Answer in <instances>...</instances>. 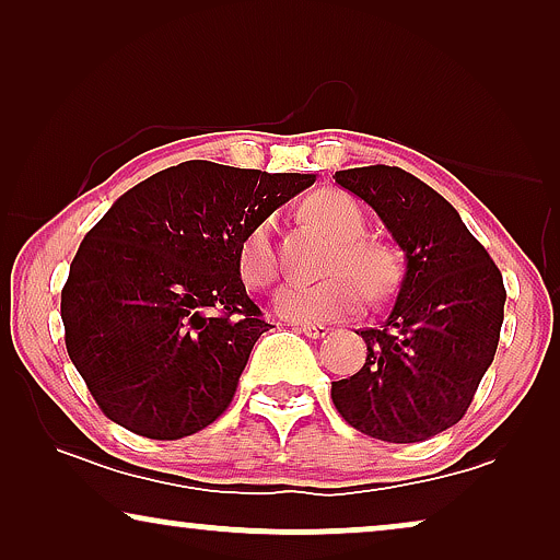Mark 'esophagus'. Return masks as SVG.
<instances>
[{"label":"esophagus","mask_w":560,"mask_h":560,"mask_svg":"<svg viewBox=\"0 0 560 560\" xmlns=\"http://www.w3.org/2000/svg\"><path fill=\"white\" fill-rule=\"evenodd\" d=\"M298 328H301L308 339H324V336L328 334V326H324V324H301Z\"/></svg>","instance_id":"34e87169"}]
</instances>
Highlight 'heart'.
Here are the masks:
<instances>
[{"label":"heart","mask_w":560,"mask_h":560,"mask_svg":"<svg viewBox=\"0 0 560 560\" xmlns=\"http://www.w3.org/2000/svg\"><path fill=\"white\" fill-rule=\"evenodd\" d=\"M305 219L326 229L336 242L326 259L328 278L295 282L275 295V311L288 320L318 324L349 316L362 308L364 290L370 298H385L397 282L395 255L385 244L366 240L364 213L343 190H316L303 201ZM240 275L249 288H267L278 275L270 224L249 229L240 244Z\"/></svg>","instance_id":"heart-1"}]
</instances>
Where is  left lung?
Listing matches in <instances>:
<instances>
[{
  "label": "left lung",
  "mask_w": 560,
  "mask_h": 560,
  "mask_svg": "<svg viewBox=\"0 0 560 560\" xmlns=\"http://www.w3.org/2000/svg\"><path fill=\"white\" fill-rule=\"evenodd\" d=\"M370 203L397 247L405 278L380 328H364L362 370L331 382L351 428L387 443H418L456 425L492 364L504 318V282L458 211L402 167L334 175Z\"/></svg>",
  "instance_id": "1"
}]
</instances>
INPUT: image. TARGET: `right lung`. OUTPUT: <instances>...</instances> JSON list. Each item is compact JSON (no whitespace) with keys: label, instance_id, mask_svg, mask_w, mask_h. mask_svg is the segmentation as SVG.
Listing matches in <instances>:
<instances>
[{"label":"right lung","instance_id":"1","mask_svg":"<svg viewBox=\"0 0 560 560\" xmlns=\"http://www.w3.org/2000/svg\"><path fill=\"white\" fill-rule=\"evenodd\" d=\"M313 180L188 160L129 188L83 236L60 318L106 418L175 441L229 408L270 328L242 282L240 244Z\"/></svg>","mask_w":560,"mask_h":560}]
</instances>
